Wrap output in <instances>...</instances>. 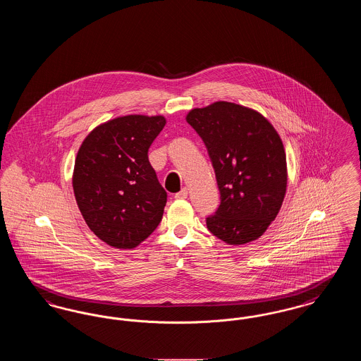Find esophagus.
I'll use <instances>...</instances> for the list:
<instances>
[{"mask_svg":"<svg viewBox=\"0 0 361 361\" xmlns=\"http://www.w3.org/2000/svg\"><path fill=\"white\" fill-rule=\"evenodd\" d=\"M174 197H176V199H178V200H181V199H187V197H188V189H181L180 192H177V193L174 195Z\"/></svg>","mask_w":361,"mask_h":361,"instance_id":"34e87169","label":"esophagus"}]
</instances>
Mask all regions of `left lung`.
Here are the masks:
<instances>
[{"mask_svg": "<svg viewBox=\"0 0 361 361\" xmlns=\"http://www.w3.org/2000/svg\"><path fill=\"white\" fill-rule=\"evenodd\" d=\"M187 121L206 145L221 193L207 228L230 245L257 240L275 221L287 189L284 146L274 126L227 102L195 108Z\"/></svg>", "mask_w": 361, "mask_h": 361, "instance_id": "left-lung-1", "label": "left lung"}]
</instances>
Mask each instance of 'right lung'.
Masks as SVG:
<instances>
[{"instance_id": "right-lung-1", "label": "right lung", "mask_w": 361, "mask_h": 361, "mask_svg": "<svg viewBox=\"0 0 361 361\" xmlns=\"http://www.w3.org/2000/svg\"><path fill=\"white\" fill-rule=\"evenodd\" d=\"M165 124L164 116H121L96 127L78 150L77 204L89 228L114 247H135L162 219L168 195L147 153Z\"/></svg>"}]
</instances>
